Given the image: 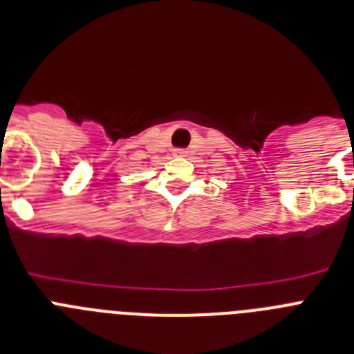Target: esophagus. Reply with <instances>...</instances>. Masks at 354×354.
I'll return each instance as SVG.
<instances>
[{
    "label": "esophagus",
    "instance_id": "esophagus-1",
    "mask_svg": "<svg viewBox=\"0 0 354 354\" xmlns=\"http://www.w3.org/2000/svg\"><path fill=\"white\" fill-rule=\"evenodd\" d=\"M176 155H185V151H183V149H178Z\"/></svg>",
    "mask_w": 354,
    "mask_h": 354
}]
</instances>
